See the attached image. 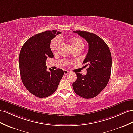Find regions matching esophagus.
I'll return each mask as SVG.
<instances>
[{
  "mask_svg": "<svg viewBox=\"0 0 133 133\" xmlns=\"http://www.w3.org/2000/svg\"><path fill=\"white\" fill-rule=\"evenodd\" d=\"M63 72H64V75H67V74H69L70 73V71H67V70H64Z\"/></svg>",
  "mask_w": 133,
  "mask_h": 133,
  "instance_id": "1",
  "label": "esophagus"
}]
</instances>
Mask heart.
Segmentation results:
<instances>
[{"label":"heart","mask_w":133,"mask_h":133,"mask_svg":"<svg viewBox=\"0 0 133 133\" xmlns=\"http://www.w3.org/2000/svg\"><path fill=\"white\" fill-rule=\"evenodd\" d=\"M61 43V39L59 37H57L52 40L50 43V49L52 52H56L58 49L60 44ZM71 44L74 48V49L76 48H83L84 43L83 40L80 38H75L71 41Z\"/></svg>","instance_id":"b5f03b06"}]
</instances>
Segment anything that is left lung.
Listing matches in <instances>:
<instances>
[{
    "mask_svg": "<svg viewBox=\"0 0 133 133\" xmlns=\"http://www.w3.org/2000/svg\"><path fill=\"white\" fill-rule=\"evenodd\" d=\"M89 44V49L83 61L87 68L86 75L75 72L77 80L72 84L75 92L89 99L98 96L106 87L110 80L112 57L110 50L104 40L93 33L74 31Z\"/></svg>",
    "mask_w": 133,
    "mask_h": 133,
    "instance_id": "obj_1",
    "label": "left lung"
}]
</instances>
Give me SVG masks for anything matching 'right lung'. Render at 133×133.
<instances>
[{
  "mask_svg": "<svg viewBox=\"0 0 133 133\" xmlns=\"http://www.w3.org/2000/svg\"><path fill=\"white\" fill-rule=\"evenodd\" d=\"M61 32L46 31L30 37L23 44L19 56L20 75L27 89L39 98L51 96L57 90L63 76L61 69L46 70V60L53 58L50 41Z\"/></svg>",
  "mask_w": 133,
  "mask_h": 133,
  "instance_id": "obj_1",
  "label": "right lung"
}]
</instances>
